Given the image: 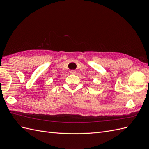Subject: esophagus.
Masks as SVG:
<instances>
[{
  "instance_id": "1",
  "label": "esophagus",
  "mask_w": 149,
  "mask_h": 149,
  "mask_svg": "<svg viewBox=\"0 0 149 149\" xmlns=\"http://www.w3.org/2000/svg\"><path fill=\"white\" fill-rule=\"evenodd\" d=\"M70 73L72 74H75L76 73V71L75 70H71L70 71Z\"/></svg>"
}]
</instances>
